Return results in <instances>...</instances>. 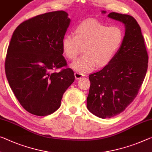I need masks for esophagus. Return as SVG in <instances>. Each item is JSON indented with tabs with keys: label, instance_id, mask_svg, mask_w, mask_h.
Here are the masks:
<instances>
[{
	"label": "esophagus",
	"instance_id": "34e87169",
	"mask_svg": "<svg viewBox=\"0 0 152 152\" xmlns=\"http://www.w3.org/2000/svg\"><path fill=\"white\" fill-rule=\"evenodd\" d=\"M83 77H85V75L82 73H79L78 72H75V77L76 79H79L82 78Z\"/></svg>",
	"mask_w": 152,
	"mask_h": 152
}]
</instances>
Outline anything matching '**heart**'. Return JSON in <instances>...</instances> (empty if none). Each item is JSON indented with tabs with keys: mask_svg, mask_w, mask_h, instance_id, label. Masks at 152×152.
Segmentation results:
<instances>
[{
	"mask_svg": "<svg viewBox=\"0 0 152 152\" xmlns=\"http://www.w3.org/2000/svg\"><path fill=\"white\" fill-rule=\"evenodd\" d=\"M124 32L118 26H108L94 19H88L75 28V36L65 34L61 41L63 54L67 59H75L83 48V56L71 63V67L79 73L92 71L96 65L108 64L122 45Z\"/></svg>",
	"mask_w": 152,
	"mask_h": 152,
	"instance_id": "1",
	"label": "heart"
}]
</instances>
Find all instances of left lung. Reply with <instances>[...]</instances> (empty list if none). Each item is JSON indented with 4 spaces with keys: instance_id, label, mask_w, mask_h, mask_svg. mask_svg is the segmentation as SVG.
Listing matches in <instances>:
<instances>
[{
    "instance_id": "obj_1",
    "label": "left lung",
    "mask_w": 152,
    "mask_h": 152,
    "mask_svg": "<svg viewBox=\"0 0 152 152\" xmlns=\"http://www.w3.org/2000/svg\"><path fill=\"white\" fill-rule=\"evenodd\" d=\"M107 16L122 22L126 29L122 45L111 61L89 75L87 108L103 119L120 114L131 103L143 82L148 66V52L136 20L115 12Z\"/></svg>"
}]
</instances>
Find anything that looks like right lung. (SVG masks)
<instances>
[{
  "label": "right lung",
  "instance_id": "obj_1",
  "mask_svg": "<svg viewBox=\"0 0 152 152\" xmlns=\"http://www.w3.org/2000/svg\"><path fill=\"white\" fill-rule=\"evenodd\" d=\"M71 22L56 11L23 22L14 30L5 60L9 86L25 110L45 116L59 108L63 94L75 80L66 67L61 41Z\"/></svg>",
  "mask_w": 152,
  "mask_h": 152
}]
</instances>
